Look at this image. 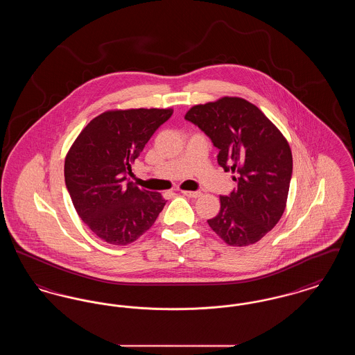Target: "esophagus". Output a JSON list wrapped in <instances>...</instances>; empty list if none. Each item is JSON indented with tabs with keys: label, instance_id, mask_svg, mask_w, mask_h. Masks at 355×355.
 Instances as JSON below:
<instances>
[{
	"label": "esophagus",
	"instance_id": "esophagus-1",
	"mask_svg": "<svg viewBox=\"0 0 355 355\" xmlns=\"http://www.w3.org/2000/svg\"><path fill=\"white\" fill-rule=\"evenodd\" d=\"M181 193L186 196V197H189V198H198V197H201V193L200 191H187V190H181Z\"/></svg>",
	"mask_w": 355,
	"mask_h": 355
}]
</instances>
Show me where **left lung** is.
I'll list each match as a JSON object with an SVG mask.
<instances>
[{"label": "left lung", "mask_w": 355, "mask_h": 355, "mask_svg": "<svg viewBox=\"0 0 355 355\" xmlns=\"http://www.w3.org/2000/svg\"><path fill=\"white\" fill-rule=\"evenodd\" d=\"M220 150L218 165L236 171L218 214L207 220L230 246H248L266 236L286 207L293 155L286 138L255 105L238 97L193 106L185 116Z\"/></svg>", "instance_id": "8db88e82"}]
</instances>
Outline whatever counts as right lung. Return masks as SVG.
<instances>
[{
    "label": "right lung",
    "instance_id": "obj_1",
    "mask_svg": "<svg viewBox=\"0 0 355 355\" xmlns=\"http://www.w3.org/2000/svg\"><path fill=\"white\" fill-rule=\"evenodd\" d=\"M171 109L105 112L77 137L65 159V184L87 227L123 246L149 230L166 201L128 180L132 165Z\"/></svg>",
    "mask_w": 355,
    "mask_h": 355
}]
</instances>
